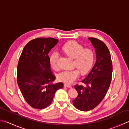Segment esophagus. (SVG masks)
I'll list each match as a JSON object with an SVG mask.
<instances>
[{
    "label": "esophagus",
    "instance_id": "esophagus-1",
    "mask_svg": "<svg viewBox=\"0 0 129 129\" xmlns=\"http://www.w3.org/2000/svg\"><path fill=\"white\" fill-rule=\"evenodd\" d=\"M64 86L65 87H67V88H72V85H70L69 84H66V83H65V84H64Z\"/></svg>",
    "mask_w": 129,
    "mask_h": 129
}]
</instances>
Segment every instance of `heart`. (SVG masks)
Returning a JSON list of instances; mask_svg holds the SVG:
<instances>
[{"instance_id":"obj_1","label":"heart","mask_w":129,"mask_h":129,"mask_svg":"<svg viewBox=\"0 0 129 129\" xmlns=\"http://www.w3.org/2000/svg\"><path fill=\"white\" fill-rule=\"evenodd\" d=\"M62 49L68 56L74 58V66L78 68L63 70L58 74L57 78L60 81L70 84L79 77L80 71L82 74H85L91 69L94 61V53L90 49H83L82 45L75 41L66 43L63 45ZM59 57V53L56 51H54L50 55L49 62L54 69L58 67Z\"/></svg>"}]
</instances>
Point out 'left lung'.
Returning <instances> with one entry per match:
<instances>
[{
	"mask_svg": "<svg viewBox=\"0 0 129 129\" xmlns=\"http://www.w3.org/2000/svg\"><path fill=\"white\" fill-rule=\"evenodd\" d=\"M88 39L94 47L96 62L89 74L82 81L86 85H74L78 95L73 101L74 106L83 111L93 109L103 100L111 82L113 69L110 52L105 43L96 38Z\"/></svg>",
	"mask_w": 129,
	"mask_h": 129,
	"instance_id": "obj_1",
	"label": "left lung"
}]
</instances>
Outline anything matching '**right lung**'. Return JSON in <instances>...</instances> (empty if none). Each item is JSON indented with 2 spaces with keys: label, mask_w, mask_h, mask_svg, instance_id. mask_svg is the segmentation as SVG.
<instances>
[{
  "label": "right lung",
  "mask_w": 129,
  "mask_h": 129,
  "mask_svg": "<svg viewBox=\"0 0 129 129\" xmlns=\"http://www.w3.org/2000/svg\"><path fill=\"white\" fill-rule=\"evenodd\" d=\"M59 41L53 38H36L24 46L17 66V80L24 100L30 106L43 109L52 102L61 82L53 84L52 74L48 54Z\"/></svg>",
  "instance_id": "right-lung-1"
}]
</instances>
